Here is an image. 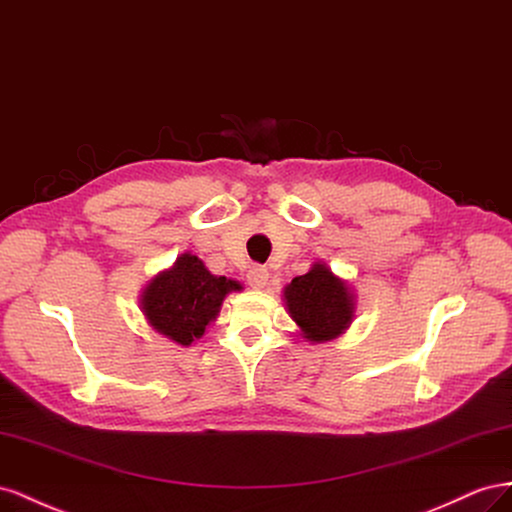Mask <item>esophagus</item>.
<instances>
[{
    "label": "esophagus",
    "mask_w": 512,
    "mask_h": 512,
    "mask_svg": "<svg viewBox=\"0 0 512 512\" xmlns=\"http://www.w3.org/2000/svg\"><path fill=\"white\" fill-rule=\"evenodd\" d=\"M268 279H270L268 270H266V268H261V266H253L251 270H248V274H246V281H248V285L255 287V289L266 287Z\"/></svg>",
    "instance_id": "esophagus-1"
}]
</instances>
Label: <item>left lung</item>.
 <instances>
[{"label": "left lung", "instance_id": "obj_1", "mask_svg": "<svg viewBox=\"0 0 512 512\" xmlns=\"http://www.w3.org/2000/svg\"><path fill=\"white\" fill-rule=\"evenodd\" d=\"M283 302L300 337L309 343L341 337L356 315L354 289L334 274L326 261H315L309 272L296 276L283 289Z\"/></svg>", "mask_w": 512, "mask_h": 512}]
</instances>
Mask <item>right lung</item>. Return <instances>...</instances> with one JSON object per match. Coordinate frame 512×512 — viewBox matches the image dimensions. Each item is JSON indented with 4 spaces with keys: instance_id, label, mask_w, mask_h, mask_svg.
Instances as JSON below:
<instances>
[{
    "instance_id": "1",
    "label": "right lung",
    "mask_w": 512,
    "mask_h": 512,
    "mask_svg": "<svg viewBox=\"0 0 512 512\" xmlns=\"http://www.w3.org/2000/svg\"><path fill=\"white\" fill-rule=\"evenodd\" d=\"M231 291H242V283L216 276L197 255L182 253L143 287L139 306L154 332L188 347L206 334Z\"/></svg>"
}]
</instances>
